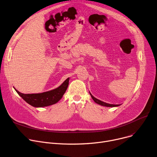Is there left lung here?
Wrapping results in <instances>:
<instances>
[{
  "mask_svg": "<svg viewBox=\"0 0 157 157\" xmlns=\"http://www.w3.org/2000/svg\"><path fill=\"white\" fill-rule=\"evenodd\" d=\"M90 95L91 96L92 98H93V99L95 101V102L96 103L99 104V105H102V106H108V107H114V106H119V105H112V104H108V103H105V102H103V101H101L96 99V98H94L90 93Z\"/></svg>",
  "mask_w": 157,
  "mask_h": 157,
  "instance_id": "8db88e82",
  "label": "left lung"
}]
</instances>
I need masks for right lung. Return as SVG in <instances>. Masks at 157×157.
I'll return each instance as SVG.
<instances>
[{
    "instance_id": "right-lung-1",
    "label": "right lung",
    "mask_w": 157,
    "mask_h": 157,
    "mask_svg": "<svg viewBox=\"0 0 157 157\" xmlns=\"http://www.w3.org/2000/svg\"><path fill=\"white\" fill-rule=\"evenodd\" d=\"M69 78H68L58 88L50 91L39 94H23L14 89L26 103L34 107H44L54 105L61 99L68 86Z\"/></svg>"
}]
</instances>
